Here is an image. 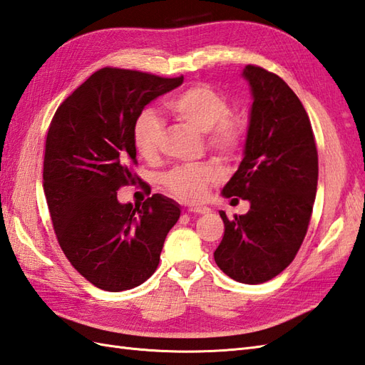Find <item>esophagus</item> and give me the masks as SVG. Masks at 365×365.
Instances as JSON below:
<instances>
[{
	"mask_svg": "<svg viewBox=\"0 0 365 365\" xmlns=\"http://www.w3.org/2000/svg\"><path fill=\"white\" fill-rule=\"evenodd\" d=\"M188 213H194V215H208L211 213V210L208 207H191L188 208Z\"/></svg>",
	"mask_w": 365,
	"mask_h": 365,
	"instance_id": "34e87169",
	"label": "esophagus"
}]
</instances>
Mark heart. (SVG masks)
I'll return each instance as SVG.
<instances>
[{"label":"heart","instance_id":"heart-1","mask_svg":"<svg viewBox=\"0 0 365 365\" xmlns=\"http://www.w3.org/2000/svg\"><path fill=\"white\" fill-rule=\"evenodd\" d=\"M166 112L177 121L190 124L194 129L207 133L210 149L222 157H233L244 141L245 127L238 116H233L230 106L222 93L207 83L182 90L165 103ZM163 137V123L149 110L138 115L133 124V144L143 157L157 154ZM219 179V174L210 165H185L171 169L165 175L169 192L188 203L200 202L207 196L210 183Z\"/></svg>","mask_w":365,"mask_h":365}]
</instances>
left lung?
I'll list each match as a JSON object with an SVG mask.
<instances>
[{
    "mask_svg": "<svg viewBox=\"0 0 365 365\" xmlns=\"http://www.w3.org/2000/svg\"><path fill=\"white\" fill-rule=\"evenodd\" d=\"M241 76L253 103L242 160L222 196L247 200L250 208L233 219L219 213L225 230L215 261L236 282L259 284L297 255L316 200L319 162L308 113L289 86L253 65Z\"/></svg>",
    "mask_w": 365,
    "mask_h": 365,
    "instance_id": "8db88e82",
    "label": "left lung"
}]
</instances>
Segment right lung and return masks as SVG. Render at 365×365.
Listing matches in <instances>:
<instances>
[{
    "label": "right lung",
    "instance_id": "add662e5",
    "mask_svg": "<svg viewBox=\"0 0 365 365\" xmlns=\"http://www.w3.org/2000/svg\"><path fill=\"white\" fill-rule=\"evenodd\" d=\"M183 78L103 68L68 96L51 121L43 190L58 244L99 289H132L155 272L180 205L154 194L141 207L118 200L135 183L133 124L150 101Z\"/></svg>",
    "mask_w": 365,
    "mask_h": 365
}]
</instances>
